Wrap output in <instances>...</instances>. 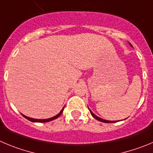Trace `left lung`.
<instances>
[{
  "label": "left lung",
  "mask_w": 153,
  "mask_h": 153,
  "mask_svg": "<svg viewBox=\"0 0 153 153\" xmlns=\"http://www.w3.org/2000/svg\"><path fill=\"white\" fill-rule=\"evenodd\" d=\"M129 44H130V43H129ZM130 45H131V47H133L131 44H130ZM88 109H89V108H88ZM89 110H90V112H91V115H92V116L94 117V118H95V119L98 120V121H100V122H104V123H115V122H117L116 121H108V120L102 119V118H100V117L97 116V115H95V114H94V113H93V112H92V111H91V109H89Z\"/></svg>",
  "instance_id": "8db88e82"
}]
</instances>
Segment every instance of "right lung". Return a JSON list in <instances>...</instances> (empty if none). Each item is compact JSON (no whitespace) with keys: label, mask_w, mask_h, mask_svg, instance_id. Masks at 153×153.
Listing matches in <instances>:
<instances>
[{"label":"right lung","mask_w":153,"mask_h":153,"mask_svg":"<svg viewBox=\"0 0 153 153\" xmlns=\"http://www.w3.org/2000/svg\"><path fill=\"white\" fill-rule=\"evenodd\" d=\"M64 107H65V106H64ZM64 107L62 109V110H61L60 112H59V113L57 114L56 115H55V116L52 117V118H48V119H37V118H30V117L26 116V115H23V114H22V115L24 117V118H26V119L29 120L30 122H51V121H53V120L56 119V118H58V117L60 116V115L62 113V112H63Z\"/></svg>","instance_id":"obj_1"}]
</instances>
